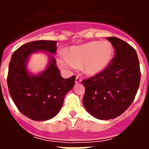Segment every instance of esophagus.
<instances>
[{
	"label": "esophagus",
	"mask_w": 149,
	"mask_h": 149,
	"mask_svg": "<svg viewBox=\"0 0 149 149\" xmlns=\"http://www.w3.org/2000/svg\"><path fill=\"white\" fill-rule=\"evenodd\" d=\"M80 82H81V77H79L78 76H77L75 78V83L76 84H78V83H80Z\"/></svg>",
	"instance_id": "obj_1"
}]
</instances>
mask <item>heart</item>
<instances>
[{
  "label": "heart",
  "mask_w": 149,
  "mask_h": 149,
  "mask_svg": "<svg viewBox=\"0 0 149 149\" xmlns=\"http://www.w3.org/2000/svg\"><path fill=\"white\" fill-rule=\"evenodd\" d=\"M113 56V48L110 42L92 41L71 47L66 55L60 54L57 57V63L60 68L66 71L81 66L85 74L95 76L108 66Z\"/></svg>",
  "instance_id": "b5f03b06"
}]
</instances>
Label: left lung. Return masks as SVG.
<instances>
[{
    "label": "left lung",
    "mask_w": 149,
    "mask_h": 149,
    "mask_svg": "<svg viewBox=\"0 0 149 149\" xmlns=\"http://www.w3.org/2000/svg\"><path fill=\"white\" fill-rule=\"evenodd\" d=\"M115 49L109 65L100 74L82 81L83 104L86 111L101 120L115 119L132 104L139 89L140 68L136 51L116 37H107Z\"/></svg>",
    "instance_id": "1"
}]
</instances>
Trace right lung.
I'll use <instances>...</instances> for the list:
<instances>
[{
	"mask_svg": "<svg viewBox=\"0 0 149 149\" xmlns=\"http://www.w3.org/2000/svg\"><path fill=\"white\" fill-rule=\"evenodd\" d=\"M56 42L33 41L26 43L13 54L9 65L7 85L10 96L18 110L29 119L46 121L57 115L65 95L73 88L75 76L64 79L56 66L54 54ZM48 52L49 64L43 72H28L27 62L32 53Z\"/></svg>",
	"mask_w": 149,
	"mask_h": 149,
	"instance_id": "right-lung-1",
	"label": "right lung"
}]
</instances>
